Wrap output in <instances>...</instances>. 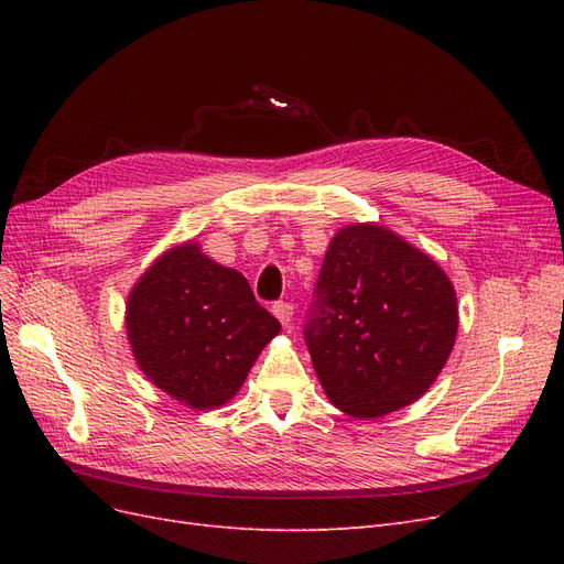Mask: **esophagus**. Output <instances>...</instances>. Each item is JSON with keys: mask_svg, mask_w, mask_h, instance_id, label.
I'll return each instance as SVG.
<instances>
[{"mask_svg": "<svg viewBox=\"0 0 564 564\" xmlns=\"http://www.w3.org/2000/svg\"><path fill=\"white\" fill-rule=\"evenodd\" d=\"M272 313H275V317L282 322V327H289L292 324V317H294V305L286 303V301H280L272 305Z\"/></svg>", "mask_w": 564, "mask_h": 564, "instance_id": "obj_1", "label": "esophagus"}]
</instances>
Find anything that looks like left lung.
<instances>
[{"mask_svg": "<svg viewBox=\"0 0 564 564\" xmlns=\"http://www.w3.org/2000/svg\"><path fill=\"white\" fill-rule=\"evenodd\" d=\"M456 332L454 284L429 253L377 224L332 237L305 344L340 412L379 419L416 402L447 365Z\"/></svg>", "mask_w": 564, "mask_h": 564, "instance_id": "8db88e82", "label": "left lung"}]
</instances>
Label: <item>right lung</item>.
Instances as JSON below:
<instances>
[{"label": "right lung", "instance_id": "add662e5", "mask_svg": "<svg viewBox=\"0 0 564 564\" xmlns=\"http://www.w3.org/2000/svg\"><path fill=\"white\" fill-rule=\"evenodd\" d=\"M124 322L145 379L199 412L230 402L282 329L242 272L212 261L195 240L166 249L143 272Z\"/></svg>", "mask_w": 564, "mask_h": 564}]
</instances>
